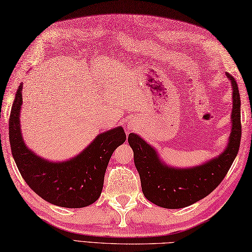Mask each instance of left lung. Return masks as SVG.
Masks as SVG:
<instances>
[{
	"label": "left lung",
	"instance_id": "1",
	"mask_svg": "<svg viewBox=\"0 0 252 252\" xmlns=\"http://www.w3.org/2000/svg\"><path fill=\"white\" fill-rule=\"evenodd\" d=\"M225 74L231 80L233 88L232 131L227 147L218 157L192 168L168 167L159 159L154 147L137 134H129L127 142L134 154L143 194L155 205L180 209L202 199L217 189L236 158L242 137L240 96L235 79L227 72Z\"/></svg>",
	"mask_w": 252,
	"mask_h": 252
}]
</instances>
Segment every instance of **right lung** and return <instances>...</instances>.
I'll return each instance as SVG.
<instances>
[{"mask_svg":"<svg viewBox=\"0 0 252 252\" xmlns=\"http://www.w3.org/2000/svg\"><path fill=\"white\" fill-rule=\"evenodd\" d=\"M23 83L19 84L10 110L8 134L10 149L23 179L35 194L63 208H83L98 199L104 176L115 149L126 140L121 126L100 133L95 140L67 161L53 162L26 146L20 130Z\"/></svg>","mask_w":252,"mask_h":252,"instance_id":"add662e5","label":"right lung"}]
</instances>
